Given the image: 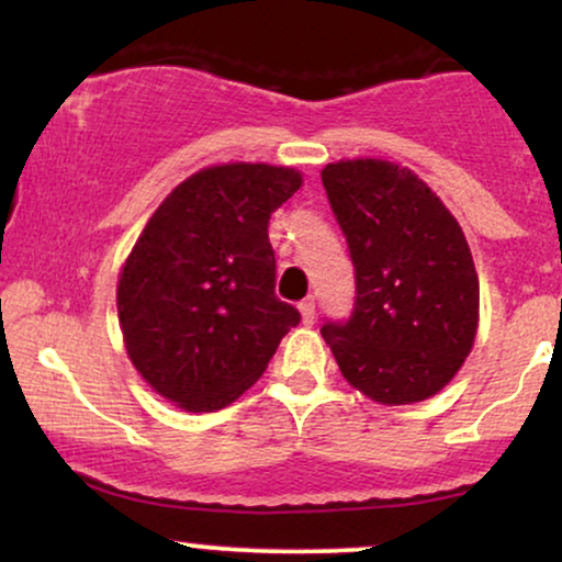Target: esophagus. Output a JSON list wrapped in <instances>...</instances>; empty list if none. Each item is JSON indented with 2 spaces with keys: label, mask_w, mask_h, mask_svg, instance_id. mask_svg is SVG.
<instances>
[{
  "label": "esophagus",
  "mask_w": 562,
  "mask_h": 562,
  "mask_svg": "<svg viewBox=\"0 0 562 562\" xmlns=\"http://www.w3.org/2000/svg\"><path fill=\"white\" fill-rule=\"evenodd\" d=\"M300 313H302V323L304 325H313L315 323V300L300 302Z\"/></svg>",
  "instance_id": "34e87169"
}]
</instances>
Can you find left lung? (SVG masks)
<instances>
[{"label":"left lung","instance_id":"8db88e82","mask_svg":"<svg viewBox=\"0 0 562 562\" xmlns=\"http://www.w3.org/2000/svg\"><path fill=\"white\" fill-rule=\"evenodd\" d=\"M355 266V310L321 334L338 370L380 404H417L469 357L480 279L459 221L406 166L380 158L321 171Z\"/></svg>","mask_w":562,"mask_h":562}]
</instances>
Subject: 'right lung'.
Here are the masks:
<instances>
[{
    "mask_svg": "<svg viewBox=\"0 0 562 562\" xmlns=\"http://www.w3.org/2000/svg\"><path fill=\"white\" fill-rule=\"evenodd\" d=\"M302 187L286 166L224 164L171 190L124 262L116 310L145 383L216 412L258 380L302 321L276 296L268 221Z\"/></svg>",
    "mask_w": 562,
    "mask_h": 562,
    "instance_id": "obj_1",
    "label": "right lung"
}]
</instances>
